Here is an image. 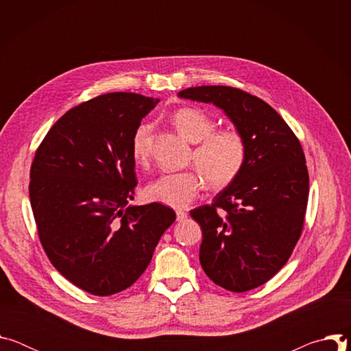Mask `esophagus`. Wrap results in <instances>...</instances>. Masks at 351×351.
<instances>
[{"instance_id": "1", "label": "esophagus", "mask_w": 351, "mask_h": 351, "mask_svg": "<svg viewBox=\"0 0 351 351\" xmlns=\"http://www.w3.org/2000/svg\"><path fill=\"white\" fill-rule=\"evenodd\" d=\"M187 218V214L184 211H176V221L178 222H182Z\"/></svg>"}]
</instances>
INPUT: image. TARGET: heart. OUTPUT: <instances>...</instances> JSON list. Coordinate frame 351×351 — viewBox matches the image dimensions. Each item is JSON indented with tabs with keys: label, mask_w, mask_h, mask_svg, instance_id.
Masks as SVG:
<instances>
[{
	"label": "heart",
	"mask_w": 351,
	"mask_h": 351,
	"mask_svg": "<svg viewBox=\"0 0 351 351\" xmlns=\"http://www.w3.org/2000/svg\"><path fill=\"white\" fill-rule=\"evenodd\" d=\"M172 122L184 138L197 143L191 160L210 187L225 189L237 179L247 158L245 140L237 130L217 129L214 118L195 107L179 108ZM152 130V125L143 123L133 133L130 152L138 165L148 160ZM201 176L194 171L161 175L147 184L145 197L172 208H186L203 187Z\"/></svg>",
	"instance_id": "b5f03b06"
}]
</instances>
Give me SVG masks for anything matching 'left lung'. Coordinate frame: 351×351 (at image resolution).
I'll list each match as a JSON object with an SVG mask.
<instances>
[{"mask_svg":"<svg viewBox=\"0 0 351 351\" xmlns=\"http://www.w3.org/2000/svg\"><path fill=\"white\" fill-rule=\"evenodd\" d=\"M178 95L223 110L245 140L237 179L190 215L203 229L207 276L229 291L256 289L280 271L302 236L310 189L303 147L269 104L240 88L199 86Z\"/></svg>","mask_w":351,"mask_h":351,"instance_id":"1","label":"left lung"}]
</instances>
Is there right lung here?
I'll list each match as a JSON object with an SVG mask.
<instances>
[{"label":"right lung","instance_id":"right-lung-1","mask_svg":"<svg viewBox=\"0 0 351 351\" xmlns=\"http://www.w3.org/2000/svg\"><path fill=\"white\" fill-rule=\"evenodd\" d=\"M157 104L136 93L98 95L62 115L34 154L29 195L40 243L90 294L132 286L176 219L160 203L128 206L137 184L132 137Z\"/></svg>","mask_w":351,"mask_h":351}]
</instances>
